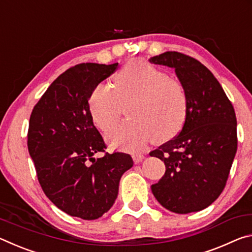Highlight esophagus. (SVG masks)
<instances>
[{"mask_svg":"<svg viewBox=\"0 0 252 252\" xmlns=\"http://www.w3.org/2000/svg\"><path fill=\"white\" fill-rule=\"evenodd\" d=\"M132 157H133V160H134L135 163H139V162H141L144 159L143 153H140L138 151L132 152Z\"/></svg>","mask_w":252,"mask_h":252,"instance_id":"esophagus-1","label":"esophagus"}]
</instances>
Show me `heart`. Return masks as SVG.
Returning a JSON list of instances; mask_svg holds the SVG:
<instances>
[{
    "instance_id": "b5f03b06",
    "label": "heart",
    "mask_w": 252,
    "mask_h": 252,
    "mask_svg": "<svg viewBox=\"0 0 252 252\" xmlns=\"http://www.w3.org/2000/svg\"><path fill=\"white\" fill-rule=\"evenodd\" d=\"M132 101L129 116L106 133L112 147L134 150L152 139L167 141L182 129L188 116V93L178 79L142 60L127 63L113 76V88L100 83L88 100L89 112L94 125L108 131L117 122L122 104Z\"/></svg>"
}]
</instances>
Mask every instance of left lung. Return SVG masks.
Here are the masks:
<instances>
[{
    "instance_id": "obj_1",
    "label": "left lung",
    "mask_w": 252,
    "mask_h": 252,
    "mask_svg": "<svg viewBox=\"0 0 252 252\" xmlns=\"http://www.w3.org/2000/svg\"><path fill=\"white\" fill-rule=\"evenodd\" d=\"M149 61L173 67L189 100L180 133L150 152L165 164L152 193L172 212L200 211L216 201L227 183L238 146L234 109L218 80L198 60L169 51Z\"/></svg>"
}]
</instances>
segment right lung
Masks as SVG:
<instances>
[{"label":"right lung","instance_id":"1","mask_svg":"<svg viewBox=\"0 0 252 252\" xmlns=\"http://www.w3.org/2000/svg\"><path fill=\"white\" fill-rule=\"evenodd\" d=\"M119 63H81L63 72L41 96L30 117L28 149L46 197L62 211L84 220L108 212L118 197L130 155L105 152L88 100ZM97 152L104 153L94 158Z\"/></svg>","mask_w":252,"mask_h":252}]
</instances>
